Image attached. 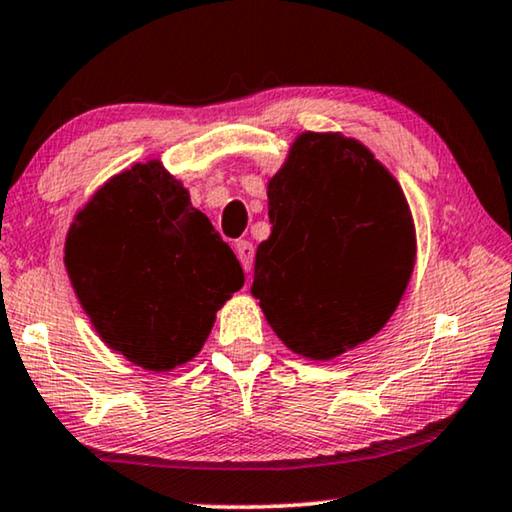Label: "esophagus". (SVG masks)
<instances>
[{
    "mask_svg": "<svg viewBox=\"0 0 512 512\" xmlns=\"http://www.w3.org/2000/svg\"><path fill=\"white\" fill-rule=\"evenodd\" d=\"M235 254H238V258H240L242 270L249 272L251 270V263H254V245H251L249 240L235 242Z\"/></svg>",
    "mask_w": 512,
    "mask_h": 512,
    "instance_id": "34e87169",
    "label": "esophagus"
}]
</instances>
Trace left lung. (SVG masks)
I'll use <instances>...</instances> for the list:
<instances>
[{
  "label": "left lung",
  "mask_w": 512,
  "mask_h": 512,
  "mask_svg": "<svg viewBox=\"0 0 512 512\" xmlns=\"http://www.w3.org/2000/svg\"><path fill=\"white\" fill-rule=\"evenodd\" d=\"M254 293L297 355L334 359L384 327L414 270L400 185L357 139L304 132L267 185Z\"/></svg>",
  "instance_id": "8db88e82"
}]
</instances>
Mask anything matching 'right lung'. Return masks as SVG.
<instances>
[{
    "instance_id": "1",
    "label": "right lung",
    "mask_w": 512,
    "mask_h": 512,
    "mask_svg": "<svg viewBox=\"0 0 512 512\" xmlns=\"http://www.w3.org/2000/svg\"><path fill=\"white\" fill-rule=\"evenodd\" d=\"M66 270L102 341L155 373L199 355L215 313L245 286L231 247L160 162L135 164L86 203Z\"/></svg>"
}]
</instances>
